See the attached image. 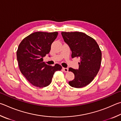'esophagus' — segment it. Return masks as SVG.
<instances>
[{
  "instance_id": "obj_1",
  "label": "esophagus",
  "mask_w": 121,
  "mask_h": 121,
  "mask_svg": "<svg viewBox=\"0 0 121 121\" xmlns=\"http://www.w3.org/2000/svg\"><path fill=\"white\" fill-rule=\"evenodd\" d=\"M63 71L65 72H68L69 71V69L67 68V67H63Z\"/></svg>"
}]
</instances>
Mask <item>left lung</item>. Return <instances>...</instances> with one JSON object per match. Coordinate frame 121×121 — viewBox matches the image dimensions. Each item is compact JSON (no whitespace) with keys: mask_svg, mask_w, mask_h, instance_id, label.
<instances>
[{"mask_svg":"<svg viewBox=\"0 0 121 121\" xmlns=\"http://www.w3.org/2000/svg\"><path fill=\"white\" fill-rule=\"evenodd\" d=\"M64 41L70 48L72 58H79V69L69 68L74 74V79L69 81L71 86L84 87L91 82L100 69L101 52L98 44L91 37L81 32H62Z\"/></svg>","mask_w":121,"mask_h":121,"instance_id":"left-lung-1","label":"left lung"}]
</instances>
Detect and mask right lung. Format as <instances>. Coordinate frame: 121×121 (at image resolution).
I'll return each mask as SVG.
<instances>
[{"mask_svg":"<svg viewBox=\"0 0 121 121\" xmlns=\"http://www.w3.org/2000/svg\"><path fill=\"white\" fill-rule=\"evenodd\" d=\"M58 33L36 32L25 38L19 44L16 54L19 68L34 86L43 88L49 86L55 72L62 68L58 64L52 66L43 61V57L49 53L51 45Z\"/></svg>","mask_w":121,"mask_h":121,"instance_id":"obj_1","label":"right lung"}]
</instances>
